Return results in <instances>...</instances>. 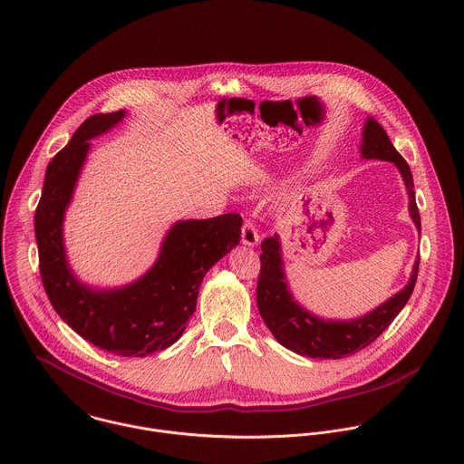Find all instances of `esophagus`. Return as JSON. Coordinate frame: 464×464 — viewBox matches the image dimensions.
Masks as SVG:
<instances>
[{"label":"esophagus","mask_w":464,"mask_h":464,"mask_svg":"<svg viewBox=\"0 0 464 464\" xmlns=\"http://www.w3.org/2000/svg\"><path fill=\"white\" fill-rule=\"evenodd\" d=\"M241 241H243V245H246V246H257L259 241H261L256 225H254L252 221H248V219L243 223V228H241Z\"/></svg>","instance_id":"obj_1"}]
</instances>
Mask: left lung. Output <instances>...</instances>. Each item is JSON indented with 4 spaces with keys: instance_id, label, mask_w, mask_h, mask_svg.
Here are the masks:
<instances>
[{
    "instance_id": "8db88e82",
    "label": "left lung",
    "mask_w": 464,
    "mask_h": 464,
    "mask_svg": "<svg viewBox=\"0 0 464 464\" xmlns=\"http://www.w3.org/2000/svg\"><path fill=\"white\" fill-rule=\"evenodd\" d=\"M361 159L388 160L397 166L409 195L411 219L420 232L421 223L414 199V182L411 168L392 144L386 130L373 118H368L364 123ZM261 250V273L257 282L259 314L263 316L266 327L282 346L313 359H341L372 344L392 325V322L397 318L398 313L411 298L420 266L418 256L409 282L388 302L361 318L341 322L314 316L295 300L287 285L280 237L276 234L273 237H266Z\"/></svg>"
}]
</instances>
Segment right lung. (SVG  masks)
<instances>
[{
  "instance_id": "right-lung-1",
  "label": "right lung",
  "mask_w": 464,
  "mask_h": 464,
  "mask_svg": "<svg viewBox=\"0 0 464 464\" xmlns=\"http://www.w3.org/2000/svg\"><path fill=\"white\" fill-rule=\"evenodd\" d=\"M125 111L94 114L52 159L35 210V239L44 291L67 325L94 346L123 357H144L171 346L197 309L205 273L241 239L243 218L177 221L160 254L140 278L114 289L82 284L67 265L64 214L87 159L91 139L109 132Z\"/></svg>"
}]
</instances>
